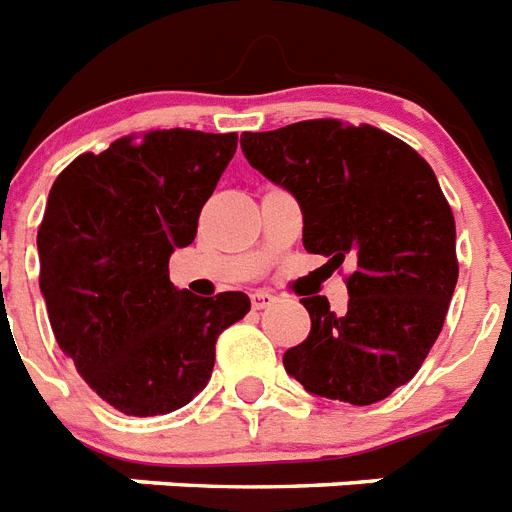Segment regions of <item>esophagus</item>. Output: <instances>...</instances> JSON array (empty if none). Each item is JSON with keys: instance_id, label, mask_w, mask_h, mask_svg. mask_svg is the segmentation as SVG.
<instances>
[{"instance_id": "34e87169", "label": "esophagus", "mask_w": 512, "mask_h": 512, "mask_svg": "<svg viewBox=\"0 0 512 512\" xmlns=\"http://www.w3.org/2000/svg\"><path fill=\"white\" fill-rule=\"evenodd\" d=\"M277 296H272L269 290H256V293H251V304L253 309H269V306L275 304Z\"/></svg>"}]
</instances>
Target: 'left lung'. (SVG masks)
<instances>
[{
	"mask_svg": "<svg viewBox=\"0 0 512 512\" xmlns=\"http://www.w3.org/2000/svg\"><path fill=\"white\" fill-rule=\"evenodd\" d=\"M253 169L296 195L304 248L349 261V306L301 298L312 333L282 365L306 391L375 404L420 370L457 285L455 216L433 169L394 134L314 118L240 137Z\"/></svg>",
	"mask_w": 512,
	"mask_h": 512,
	"instance_id": "left-lung-1",
	"label": "left lung"
}]
</instances>
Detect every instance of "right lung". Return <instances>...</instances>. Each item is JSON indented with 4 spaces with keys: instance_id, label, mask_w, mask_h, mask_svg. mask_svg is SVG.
Masks as SVG:
<instances>
[{
    "instance_id": "add662e5",
    "label": "right lung",
    "mask_w": 512,
    "mask_h": 512,
    "mask_svg": "<svg viewBox=\"0 0 512 512\" xmlns=\"http://www.w3.org/2000/svg\"><path fill=\"white\" fill-rule=\"evenodd\" d=\"M237 134L155 129L84 153L49 190L39 288L57 346L94 394L124 415L185 407L206 388L216 338L251 298L177 290L174 248L198 235L200 208L232 161Z\"/></svg>"
}]
</instances>
